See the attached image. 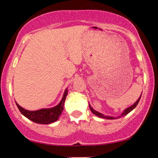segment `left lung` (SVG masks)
Segmentation results:
<instances>
[{"mask_svg":"<svg viewBox=\"0 0 158 158\" xmlns=\"http://www.w3.org/2000/svg\"><path fill=\"white\" fill-rule=\"evenodd\" d=\"M140 97H141V96H140V97H139V98L138 99H137V102H136L135 103V104L132 105V106H130L129 108H126V109L123 112V114H121V116H126V115H127V114H128V113H130V112H131L132 110L135 109V108H136V106H137V104H138V102H139V99H140ZM89 107H90V110H91V111H92V113L95 114V115H97V117H101V118H106V119H114V117H110V116H105L104 114H102L99 113V112L97 111V110H95L94 109H93V108H92V107L90 106V105H89Z\"/></svg>","mask_w":158,"mask_h":158,"instance_id":"1","label":"left lung"}]
</instances>
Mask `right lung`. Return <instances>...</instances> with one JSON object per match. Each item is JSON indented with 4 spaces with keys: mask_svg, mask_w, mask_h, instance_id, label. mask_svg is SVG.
<instances>
[{
    "mask_svg": "<svg viewBox=\"0 0 158 158\" xmlns=\"http://www.w3.org/2000/svg\"><path fill=\"white\" fill-rule=\"evenodd\" d=\"M68 90H65L60 103L51 108H44L38 110H27L20 106L17 102L15 103L21 113L32 122L39 124H50L58 120L59 116L61 114V112L64 109L65 99L68 95Z\"/></svg>",
    "mask_w": 158,
    "mask_h": 158,
    "instance_id": "add662e5",
    "label": "right lung"
}]
</instances>
